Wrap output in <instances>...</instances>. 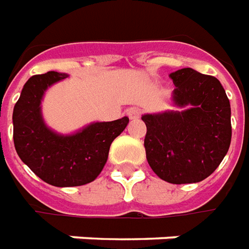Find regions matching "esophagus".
<instances>
[{
  "label": "esophagus",
  "instance_id": "1",
  "mask_svg": "<svg viewBox=\"0 0 249 249\" xmlns=\"http://www.w3.org/2000/svg\"><path fill=\"white\" fill-rule=\"evenodd\" d=\"M141 108H138V107H131V108H128V111H127V115L130 119H138V118L141 117Z\"/></svg>",
  "mask_w": 249,
  "mask_h": 249
}]
</instances>
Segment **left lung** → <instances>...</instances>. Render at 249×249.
Returning a JSON list of instances; mask_svg holds the SVG:
<instances>
[{"label": "left lung", "instance_id": "1", "mask_svg": "<svg viewBox=\"0 0 249 249\" xmlns=\"http://www.w3.org/2000/svg\"><path fill=\"white\" fill-rule=\"evenodd\" d=\"M171 101L183 111L144 114L147 162L172 184L197 183L215 171L231 144V106L212 75L186 67L170 74Z\"/></svg>", "mask_w": 249, "mask_h": 249}]
</instances>
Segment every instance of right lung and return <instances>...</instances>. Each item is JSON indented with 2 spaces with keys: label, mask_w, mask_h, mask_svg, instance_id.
Masks as SVG:
<instances>
[{
  "label": "right lung",
  "mask_w": 249,
  "mask_h": 249,
  "mask_svg": "<svg viewBox=\"0 0 249 249\" xmlns=\"http://www.w3.org/2000/svg\"><path fill=\"white\" fill-rule=\"evenodd\" d=\"M67 74L48 71L25 83L13 111V139L18 157L43 182L55 187L83 186L101 174L112 141L128 118L95 122L71 135H61L43 122L41 101L48 87Z\"/></svg>",
  "instance_id": "obj_1"
}]
</instances>
